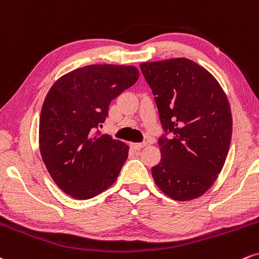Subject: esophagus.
I'll return each instance as SVG.
<instances>
[{
	"mask_svg": "<svg viewBox=\"0 0 259 259\" xmlns=\"http://www.w3.org/2000/svg\"><path fill=\"white\" fill-rule=\"evenodd\" d=\"M147 147V143H131V148L135 150H139V149Z\"/></svg>",
	"mask_w": 259,
	"mask_h": 259,
	"instance_id": "1",
	"label": "esophagus"
}]
</instances>
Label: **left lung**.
<instances>
[{
	"mask_svg": "<svg viewBox=\"0 0 259 259\" xmlns=\"http://www.w3.org/2000/svg\"><path fill=\"white\" fill-rule=\"evenodd\" d=\"M141 70L165 131L161 161L151 168L155 183L173 200L196 199L214 183L229 151L233 118L226 93L211 72L187 58L142 63Z\"/></svg>",
	"mask_w": 259,
	"mask_h": 259,
	"instance_id": "left-lung-1",
	"label": "left lung"
}]
</instances>
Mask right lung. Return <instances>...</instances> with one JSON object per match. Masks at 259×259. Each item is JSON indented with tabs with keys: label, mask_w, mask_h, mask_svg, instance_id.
I'll return each instance as SVG.
<instances>
[{
	"label": "right lung",
	"mask_w": 259,
	"mask_h": 259,
	"mask_svg": "<svg viewBox=\"0 0 259 259\" xmlns=\"http://www.w3.org/2000/svg\"><path fill=\"white\" fill-rule=\"evenodd\" d=\"M139 77L136 66L93 64L63 75L41 109L39 151L52 179L77 200L92 199L115 183L128 145L100 135L109 105Z\"/></svg>",
	"instance_id": "1"
}]
</instances>
